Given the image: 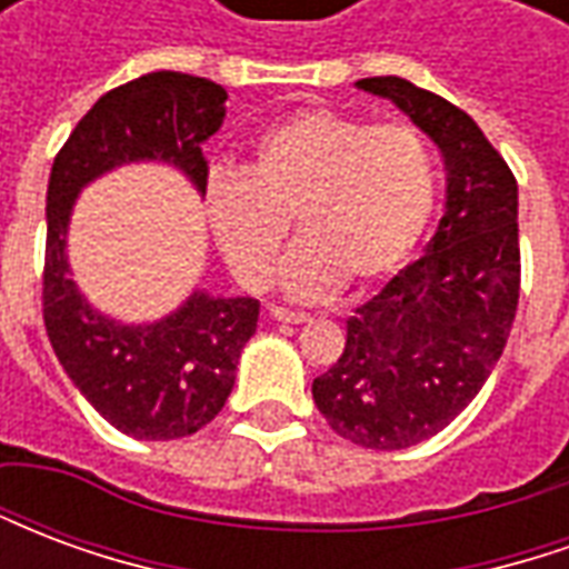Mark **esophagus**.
I'll return each instance as SVG.
<instances>
[{
    "label": "esophagus",
    "instance_id": "34e87169",
    "mask_svg": "<svg viewBox=\"0 0 569 569\" xmlns=\"http://www.w3.org/2000/svg\"><path fill=\"white\" fill-rule=\"evenodd\" d=\"M271 320L277 322H308V313H296V310H286V308H271Z\"/></svg>",
    "mask_w": 569,
    "mask_h": 569
}]
</instances>
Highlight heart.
Returning <instances> with one entry per match:
<instances>
[{
    "label": "heart",
    "instance_id": "heart-1",
    "mask_svg": "<svg viewBox=\"0 0 569 569\" xmlns=\"http://www.w3.org/2000/svg\"><path fill=\"white\" fill-rule=\"evenodd\" d=\"M436 203V170L408 124L305 109L256 137L243 173L212 170L203 210L234 277L264 289L289 234L283 289L298 301L329 298L350 277L375 283L415 252Z\"/></svg>",
    "mask_w": 569,
    "mask_h": 569
}]
</instances>
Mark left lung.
I'll return each instance as SVG.
<instances>
[{"label":"left lung","instance_id":"left-lung-1","mask_svg":"<svg viewBox=\"0 0 569 569\" xmlns=\"http://www.w3.org/2000/svg\"><path fill=\"white\" fill-rule=\"evenodd\" d=\"M436 142L445 212L423 256L347 317V345L313 381L329 427L402 451L448 427L502 357L521 286L518 182L463 109L399 76L359 79Z\"/></svg>","mask_w":569,"mask_h":569}]
</instances>
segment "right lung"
Segmentation results:
<instances>
[{
  "mask_svg": "<svg viewBox=\"0 0 569 569\" xmlns=\"http://www.w3.org/2000/svg\"><path fill=\"white\" fill-rule=\"evenodd\" d=\"M222 84L182 72H149L103 93L60 149L48 179L44 329L79 393L124 436L182 439L207 427L234 390L240 350L256 335L259 301L207 289L151 322L97 310L72 280L69 222L81 188L128 163H167L203 198L200 146L224 121Z\"/></svg>",
  "mask_w": 569,
  "mask_h": 569,
  "instance_id": "add662e5",
  "label": "right lung"
}]
</instances>
